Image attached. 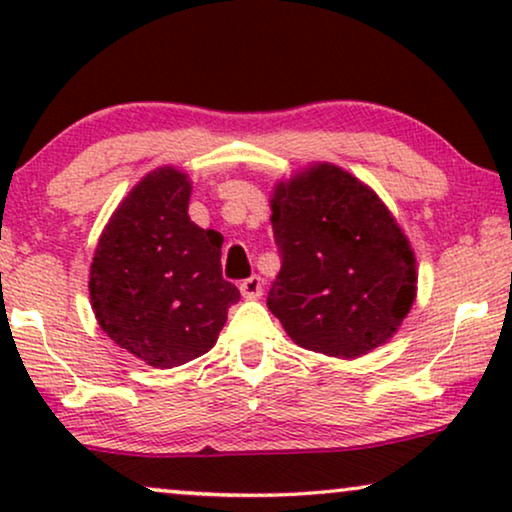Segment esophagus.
<instances>
[{"label":"esophagus","mask_w":512,"mask_h":512,"mask_svg":"<svg viewBox=\"0 0 512 512\" xmlns=\"http://www.w3.org/2000/svg\"><path fill=\"white\" fill-rule=\"evenodd\" d=\"M240 291H242V296L247 298V300H258V298L263 296V282H261V277L251 275L249 279H244V282L240 284Z\"/></svg>","instance_id":"esophagus-1"}]
</instances>
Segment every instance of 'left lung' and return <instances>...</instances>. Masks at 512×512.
<instances>
[{
    "label": "left lung",
    "mask_w": 512,
    "mask_h": 512,
    "mask_svg": "<svg viewBox=\"0 0 512 512\" xmlns=\"http://www.w3.org/2000/svg\"><path fill=\"white\" fill-rule=\"evenodd\" d=\"M282 270L268 307L310 352L359 359L394 338L417 298V258L366 181L307 163L270 193Z\"/></svg>",
    "instance_id": "obj_1"
}]
</instances>
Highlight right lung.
<instances>
[{"mask_svg":"<svg viewBox=\"0 0 512 512\" xmlns=\"http://www.w3.org/2000/svg\"><path fill=\"white\" fill-rule=\"evenodd\" d=\"M193 181L174 165L144 174L109 216L88 291L97 324L153 368L207 354L240 291L221 275L223 237L188 216Z\"/></svg>","mask_w":512,"mask_h":512,"instance_id":"1","label":"right lung"}]
</instances>
